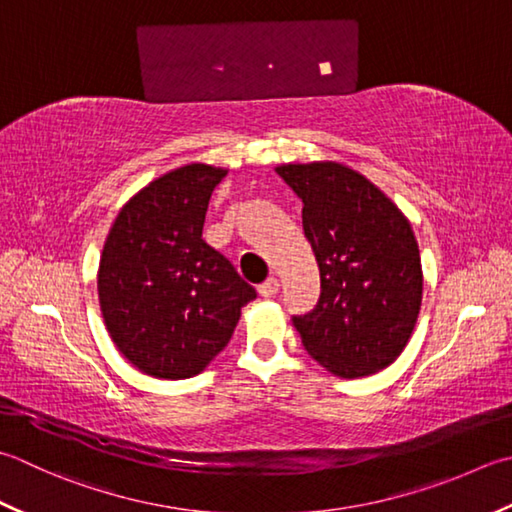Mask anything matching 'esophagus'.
Masks as SVG:
<instances>
[{"mask_svg":"<svg viewBox=\"0 0 512 512\" xmlns=\"http://www.w3.org/2000/svg\"><path fill=\"white\" fill-rule=\"evenodd\" d=\"M277 290H279V282H277V277H268L264 284H259V295L266 297V299L275 297V295H277Z\"/></svg>","mask_w":512,"mask_h":512,"instance_id":"34e87169","label":"esophagus"}]
</instances>
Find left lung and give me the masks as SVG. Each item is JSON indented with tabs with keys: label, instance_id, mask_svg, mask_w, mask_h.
<instances>
[{
	"label": "left lung",
	"instance_id": "obj_1",
	"mask_svg": "<svg viewBox=\"0 0 512 512\" xmlns=\"http://www.w3.org/2000/svg\"><path fill=\"white\" fill-rule=\"evenodd\" d=\"M277 175L302 199L304 235L319 266V299L293 315L302 344L337 377L393 364L422 306V259L408 219L357 170L288 164Z\"/></svg>",
	"mask_w": 512,
	"mask_h": 512
}]
</instances>
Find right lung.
<instances>
[{
    "mask_svg": "<svg viewBox=\"0 0 512 512\" xmlns=\"http://www.w3.org/2000/svg\"><path fill=\"white\" fill-rule=\"evenodd\" d=\"M224 168L188 164L119 210L99 259V306L119 353L159 379L193 377L233 337L255 288L202 239Z\"/></svg>",
    "mask_w": 512,
    "mask_h": 512,
    "instance_id": "obj_1",
    "label": "right lung"
}]
</instances>
